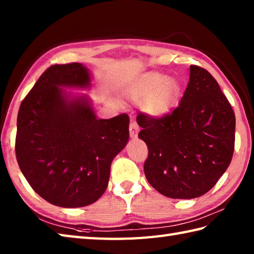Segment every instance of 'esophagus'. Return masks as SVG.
I'll return each mask as SVG.
<instances>
[{"instance_id":"esophagus-1","label":"esophagus","mask_w":254,"mask_h":254,"mask_svg":"<svg viewBox=\"0 0 254 254\" xmlns=\"http://www.w3.org/2000/svg\"><path fill=\"white\" fill-rule=\"evenodd\" d=\"M128 130H130V135L131 137H136L138 134V126L135 121H131L130 126H128Z\"/></svg>"}]
</instances>
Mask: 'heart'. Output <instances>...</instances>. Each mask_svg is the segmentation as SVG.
Here are the masks:
<instances>
[{"label":"heart","instance_id":"b5f03b06","mask_svg":"<svg viewBox=\"0 0 254 254\" xmlns=\"http://www.w3.org/2000/svg\"><path fill=\"white\" fill-rule=\"evenodd\" d=\"M175 86L159 74L149 73L131 90L135 100H147V109L155 116H164L170 110L175 101Z\"/></svg>","mask_w":254,"mask_h":254}]
</instances>
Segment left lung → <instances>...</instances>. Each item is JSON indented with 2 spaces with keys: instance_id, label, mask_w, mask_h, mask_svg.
Returning <instances> with one entry per match:
<instances>
[{
  "instance_id": "1",
  "label": "left lung",
  "mask_w": 254,
  "mask_h": 254,
  "mask_svg": "<svg viewBox=\"0 0 254 254\" xmlns=\"http://www.w3.org/2000/svg\"><path fill=\"white\" fill-rule=\"evenodd\" d=\"M138 137L146 143L144 172L149 185L171 198H194L223 176L235 149L236 117L217 80L206 69L190 66V80L171 112H139Z\"/></svg>"
}]
</instances>
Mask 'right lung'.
Returning a JSON list of instances; mask_svg holds the SVG:
<instances>
[{"label":"right lung","instance_id":"obj_1","mask_svg":"<svg viewBox=\"0 0 254 254\" xmlns=\"http://www.w3.org/2000/svg\"><path fill=\"white\" fill-rule=\"evenodd\" d=\"M79 63L48 67L21 101L15 153L36 193L61 207L96 202L108 187L113 158L128 141L130 118L97 119L86 98L68 100L60 87H87Z\"/></svg>","mask_w":254,"mask_h":254}]
</instances>
